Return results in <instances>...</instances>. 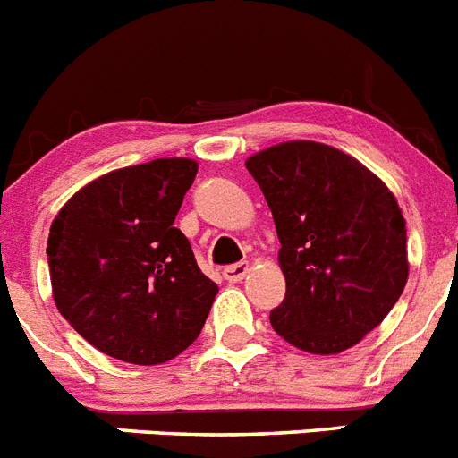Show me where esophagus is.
I'll return each instance as SVG.
<instances>
[{"label":"esophagus","instance_id":"obj_1","mask_svg":"<svg viewBox=\"0 0 458 458\" xmlns=\"http://www.w3.org/2000/svg\"><path fill=\"white\" fill-rule=\"evenodd\" d=\"M250 273V264L248 261H241V264H233L229 266V268H225V279L226 282H241V279H245V275Z\"/></svg>","mask_w":458,"mask_h":458}]
</instances>
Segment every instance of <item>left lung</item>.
<instances>
[{"label": "left lung", "mask_w": 458, "mask_h": 458, "mask_svg": "<svg viewBox=\"0 0 458 458\" xmlns=\"http://www.w3.org/2000/svg\"><path fill=\"white\" fill-rule=\"evenodd\" d=\"M245 167L282 242L286 295L270 311L275 333L307 353L351 349L406 286V220L396 197L349 153L318 141H282Z\"/></svg>", "instance_id": "8db88e82"}]
</instances>
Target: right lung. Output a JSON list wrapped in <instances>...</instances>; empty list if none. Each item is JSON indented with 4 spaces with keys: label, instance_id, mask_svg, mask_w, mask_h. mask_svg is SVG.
Segmentation results:
<instances>
[{
    "label": "right lung",
    "instance_id": "add662e5",
    "mask_svg": "<svg viewBox=\"0 0 458 458\" xmlns=\"http://www.w3.org/2000/svg\"><path fill=\"white\" fill-rule=\"evenodd\" d=\"M199 165L157 157L103 174L80 188L47 236L52 298L91 346L131 365L183 353L217 284L174 226Z\"/></svg>",
    "mask_w": 458,
    "mask_h": 458
}]
</instances>
